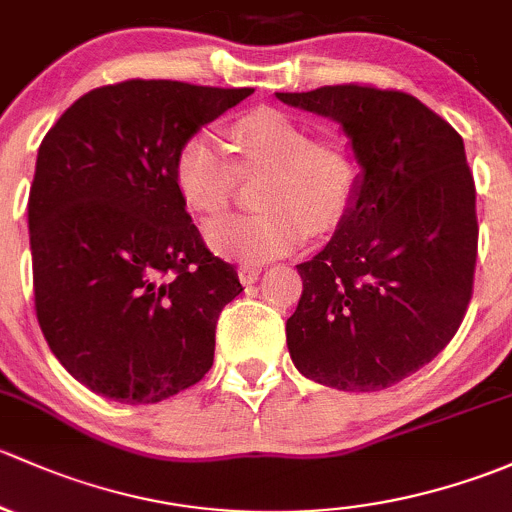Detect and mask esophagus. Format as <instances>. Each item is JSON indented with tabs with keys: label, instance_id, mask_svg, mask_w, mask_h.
Wrapping results in <instances>:
<instances>
[{
	"label": "esophagus",
	"instance_id": "34e87169",
	"mask_svg": "<svg viewBox=\"0 0 512 512\" xmlns=\"http://www.w3.org/2000/svg\"><path fill=\"white\" fill-rule=\"evenodd\" d=\"M258 276H261V268L254 266V263H241V266H239V281L244 283V286H251V283H256Z\"/></svg>",
	"mask_w": 512,
	"mask_h": 512
}]
</instances>
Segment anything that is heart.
Returning a JSON list of instances; mask_svg holds the SVG:
<instances>
[{"label":"heart","mask_w":512,"mask_h":512,"mask_svg":"<svg viewBox=\"0 0 512 512\" xmlns=\"http://www.w3.org/2000/svg\"><path fill=\"white\" fill-rule=\"evenodd\" d=\"M236 162L209 133L187 138L175 157V187L197 217L217 219L231 207L239 177L266 175L258 184L261 212L207 226L214 254L246 263L286 256L310 234L335 229L357 192V162L333 138H310L291 115L258 108L226 128Z\"/></svg>","instance_id":"b5f03b06"}]
</instances>
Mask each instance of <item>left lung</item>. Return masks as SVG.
<instances>
[{"instance_id": "obj_1", "label": "left lung", "mask_w": 512, "mask_h": 512, "mask_svg": "<svg viewBox=\"0 0 512 512\" xmlns=\"http://www.w3.org/2000/svg\"><path fill=\"white\" fill-rule=\"evenodd\" d=\"M333 118L362 167L355 202L310 261L286 340L300 374L377 392L429 365L461 328L478 254L463 138L419 98L367 83L276 93Z\"/></svg>"}]
</instances>
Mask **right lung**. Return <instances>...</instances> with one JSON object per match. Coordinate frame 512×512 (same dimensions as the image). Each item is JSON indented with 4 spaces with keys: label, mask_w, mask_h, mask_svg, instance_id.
Returning <instances> with one entry per match:
<instances>
[{
    "label": "right lung",
    "mask_w": 512,
    "mask_h": 512,
    "mask_svg": "<svg viewBox=\"0 0 512 512\" xmlns=\"http://www.w3.org/2000/svg\"><path fill=\"white\" fill-rule=\"evenodd\" d=\"M251 93L133 78L78 98L41 142L29 192L36 318L96 394L155 404L212 370L219 313L244 288L184 209L175 157Z\"/></svg>",
    "instance_id": "right-lung-1"
}]
</instances>
